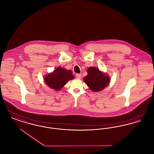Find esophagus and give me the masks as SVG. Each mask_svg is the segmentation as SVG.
Here are the masks:
<instances>
[{"instance_id": "esophagus-1", "label": "esophagus", "mask_w": 154, "mask_h": 154, "mask_svg": "<svg viewBox=\"0 0 154 154\" xmlns=\"http://www.w3.org/2000/svg\"><path fill=\"white\" fill-rule=\"evenodd\" d=\"M76 77H77V79H81V74H76Z\"/></svg>"}]
</instances>
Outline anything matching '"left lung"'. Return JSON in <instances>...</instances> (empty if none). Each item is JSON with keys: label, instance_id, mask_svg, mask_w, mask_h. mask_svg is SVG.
Listing matches in <instances>:
<instances>
[{"label": "left lung", "instance_id": "8db88e82", "mask_svg": "<svg viewBox=\"0 0 154 154\" xmlns=\"http://www.w3.org/2000/svg\"><path fill=\"white\" fill-rule=\"evenodd\" d=\"M87 73L88 74L84 77V81L93 92L102 91L110 84L109 75L100 71L97 67H88Z\"/></svg>", "mask_w": 154, "mask_h": 154}]
</instances>
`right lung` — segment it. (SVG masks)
Segmentation results:
<instances>
[{"label": "right lung", "instance_id": "add662e5", "mask_svg": "<svg viewBox=\"0 0 154 154\" xmlns=\"http://www.w3.org/2000/svg\"><path fill=\"white\" fill-rule=\"evenodd\" d=\"M74 78L72 70L58 67L52 72L44 76V81L50 88L59 91L65 86L68 81L72 80Z\"/></svg>", "mask_w": 154, "mask_h": 154}]
</instances>
